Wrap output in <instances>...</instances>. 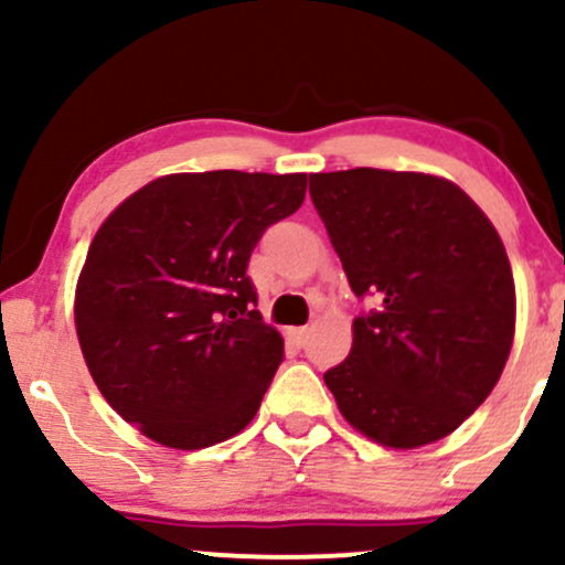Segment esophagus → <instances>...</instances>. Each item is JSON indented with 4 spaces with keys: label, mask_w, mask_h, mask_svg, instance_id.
<instances>
[{
    "label": "esophagus",
    "mask_w": 565,
    "mask_h": 565,
    "mask_svg": "<svg viewBox=\"0 0 565 565\" xmlns=\"http://www.w3.org/2000/svg\"><path fill=\"white\" fill-rule=\"evenodd\" d=\"M289 334H291V340L300 342V345H302V342L308 340V327H295V329H289Z\"/></svg>",
    "instance_id": "esophagus-1"
}]
</instances>
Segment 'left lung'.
Here are the masks:
<instances>
[{
  "instance_id": "left-lung-1",
  "label": "left lung",
  "mask_w": 565,
  "mask_h": 565,
  "mask_svg": "<svg viewBox=\"0 0 565 565\" xmlns=\"http://www.w3.org/2000/svg\"><path fill=\"white\" fill-rule=\"evenodd\" d=\"M355 297L353 348L323 382L342 417L391 449L457 430L494 391L515 334L508 252L481 206L423 172L310 174Z\"/></svg>"
}]
</instances>
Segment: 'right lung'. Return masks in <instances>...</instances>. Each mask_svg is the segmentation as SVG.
<instances>
[{
  "mask_svg": "<svg viewBox=\"0 0 565 565\" xmlns=\"http://www.w3.org/2000/svg\"><path fill=\"white\" fill-rule=\"evenodd\" d=\"M308 174L180 172L121 201L89 244L74 319L97 391L170 449H206L252 423L284 361L246 276Z\"/></svg>",
  "mask_w": 565,
  "mask_h": 565,
  "instance_id": "obj_1",
  "label": "right lung"
}]
</instances>
